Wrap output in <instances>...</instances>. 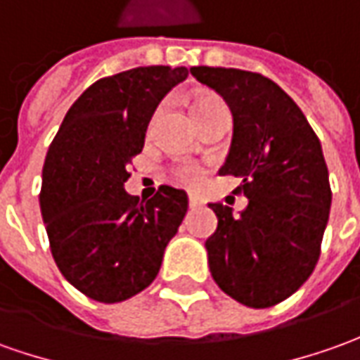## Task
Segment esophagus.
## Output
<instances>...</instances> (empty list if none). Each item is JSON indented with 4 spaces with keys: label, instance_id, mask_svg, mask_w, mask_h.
I'll return each instance as SVG.
<instances>
[{
    "label": "esophagus",
    "instance_id": "1",
    "mask_svg": "<svg viewBox=\"0 0 360 360\" xmlns=\"http://www.w3.org/2000/svg\"><path fill=\"white\" fill-rule=\"evenodd\" d=\"M202 205V199L197 197V195H189V207L191 209H195V207H200Z\"/></svg>",
    "mask_w": 360,
    "mask_h": 360
}]
</instances>
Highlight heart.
<instances>
[{"label":"heart","mask_w":360,"mask_h":360,"mask_svg":"<svg viewBox=\"0 0 360 360\" xmlns=\"http://www.w3.org/2000/svg\"><path fill=\"white\" fill-rule=\"evenodd\" d=\"M214 112H229L226 104L217 94H199L193 100V114H195L197 122L211 116ZM202 173H205L202 167H199L197 163H189V161L179 163V165L173 167L175 179L183 183V185H197L202 179Z\"/></svg>","instance_id":"1"}]
</instances>
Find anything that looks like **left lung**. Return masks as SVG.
<instances>
[{
  "label": "left lung",
  "instance_id": "1",
  "mask_svg": "<svg viewBox=\"0 0 360 360\" xmlns=\"http://www.w3.org/2000/svg\"><path fill=\"white\" fill-rule=\"evenodd\" d=\"M219 92L234 120L221 175L240 177L248 207L211 202L219 226L205 242L212 280L254 309L297 292L321 254L331 187L319 138L300 106L274 80L240 68L193 67Z\"/></svg>",
  "mask_w": 360,
  "mask_h": 360
}]
</instances>
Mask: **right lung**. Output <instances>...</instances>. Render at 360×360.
Returning <instances> with one entry per match:
<instances>
[{"label": "right lung", "mask_w": 360, "mask_h": 360, "mask_svg": "<svg viewBox=\"0 0 360 360\" xmlns=\"http://www.w3.org/2000/svg\"><path fill=\"white\" fill-rule=\"evenodd\" d=\"M185 67H138L100 78L70 106L46 151L41 214L60 274L90 300L146 290L187 212L185 191L161 185L139 202L124 191L153 112Z\"/></svg>", "instance_id": "right-lung-1"}]
</instances>
